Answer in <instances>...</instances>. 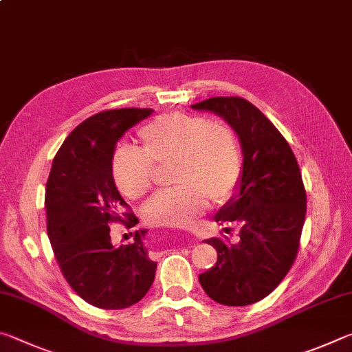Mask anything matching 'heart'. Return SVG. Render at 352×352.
<instances>
[{
    "mask_svg": "<svg viewBox=\"0 0 352 352\" xmlns=\"http://www.w3.org/2000/svg\"><path fill=\"white\" fill-rule=\"evenodd\" d=\"M141 152L121 148L111 160V177L119 192L140 200L153 188L155 166L172 163L174 189L147 201L142 217L151 226L184 228L205 212L208 199L225 204L239 188L242 147L228 124L199 115L170 111L138 132Z\"/></svg>",
    "mask_w": 352,
    "mask_h": 352,
    "instance_id": "heart-1",
    "label": "heart"
}]
</instances>
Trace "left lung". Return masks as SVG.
<instances>
[{
    "label": "left lung",
    "mask_w": 352,
    "mask_h": 352,
    "mask_svg": "<svg viewBox=\"0 0 352 352\" xmlns=\"http://www.w3.org/2000/svg\"><path fill=\"white\" fill-rule=\"evenodd\" d=\"M190 107L222 116L239 135L243 151L239 194L216 214L217 222L239 228L241 239H208L217 250V262L199 281L220 305H253L278 287L300 250L307 208L300 166L281 132L247 99L219 96Z\"/></svg>",
    "instance_id": "8db88e82"
}]
</instances>
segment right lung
Listing matches in <instances>:
<instances>
[{"instance_id":"right-lung-1","label":"right lung","mask_w":352,"mask_h":352,"mask_svg":"<svg viewBox=\"0 0 352 352\" xmlns=\"http://www.w3.org/2000/svg\"><path fill=\"white\" fill-rule=\"evenodd\" d=\"M152 111L116 109L85 119L63 141L47 177L46 230L56 261L71 289L99 309L133 306L155 279L157 262L142 245L146 230L121 247L110 236L111 223H138L111 177L116 142Z\"/></svg>"}]
</instances>
